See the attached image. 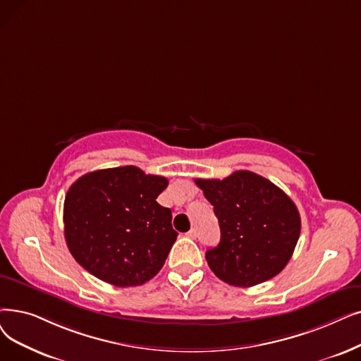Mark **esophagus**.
I'll return each instance as SVG.
<instances>
[{
    "label": "esophagus",
    "mask_w": 361,
    "mask_h": 361,
    "mask_svg": "<svg viewBox=\"0 0 361 361\" xmlns=\"http://www.w3.org/2000/svg\"><path fill=\"white\" fill-rule=\"evenodd\" d=\"M185 236H187V238H190V239H195V238H196V230H195V228H192L190 231H187V233H185Z\"/></svg>",
    "instance_id": "esophagus-1"
}]
</instances>
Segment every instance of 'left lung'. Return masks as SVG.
Masks as SVG:
<instances>
[{
  "instance_id": "left-lung-1",
  "label": "left lung",
  "mask_w": 361,
  "mask_h": 361,
  "mask_svg": "<svg viewBox=\"0 0 361 361\" xmlns=\"http://www.w3.org/2000/svg\"><path fill=\"white\" fill-rule=\"evenodd\" d=\"M195 183L214 207L221 230L219 243L205 254L218 279L250 288L286 267L300 239L301 216L283 190L250 171Z\"/></svg>"
}]
</instances>
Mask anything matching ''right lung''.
I'll return each instance as SVG.
<instances>
[{"instance_id": "right-lung-1", "label": "right lung", "mask_w": 361, "mask_h": 361, "mask_svg": "<svg viewBox=\"0 0 361 361\" xmlns=\"http://www.w3.org/2000/svg\"><path fill=\"white\" fill-rule=\"evenodd\" d=\"M168 185L137 166L88 172L66 193L65 239L76 262L118 288L140 286L164 267L178 233L158 197Z\"/></svg>"}]
</instances>
